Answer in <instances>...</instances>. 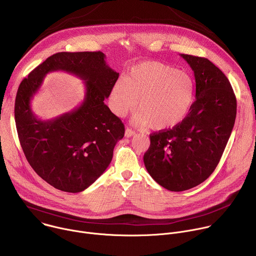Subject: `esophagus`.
I'll return each mask as SVG.
<instances>
[{"label":"esophagus","instance_id":"esophagus-1","mask_svg":"<svg viewBox=\"0 0 256 256\" xmlns=\"http://www.w3.org/2000/svg\"><path fill=\"white\" fill-rule=\"evenodd\" d=\"M134 134H136V132H134L132 130H130V128H126V130L124 136H126V138H132V136H134Z\"/></svg>","mask_w":256,"mask_h":256}]
</instances>
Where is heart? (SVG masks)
Returning a JSON list of instances; mask_svg holds the SVG:
<instances>
[{"mask_svg":"<svg viewBox=\"0 0 256 256\" xmlns=\"http://www.w3.org/2000/svg\"><path fill=\"white\" fill-rule=\"evenodd\" d=\"M139 101H137V99ZM194 101V82L186 72L158 62H144L132 68L110 93L109 105L118 116L138 112L132 122L155 130L172 128L184 120Z\"/></svg>","mask_w":256,"mask_h":256,"instance_id":"heart-1","label":"heart"}]
</instances>
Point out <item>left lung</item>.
<instances>
[{"label": "left lung", "mask_w": 256, "mask_h": 256, "mask_svg": "<svg viewBox=\"0 0 256 256\" xmlns=\"http://www.w3.org/2000/svg\"><path fill=\"white\" fill-rule=\"evenodd\" d=\"M196 79V99L186 118L171 130L150 136L144 155L152 178L171 192L204 182L216 169L231 136L237 102L224 72L208 58L180 54Z\"/></svg>", "instance_id": "left-lung-1"}]
</instances>
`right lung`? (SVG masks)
Returning <instances> with one entry per match:
<instances>
[{
	"label": "right lung",
	"mask_w": 256,
	"mask_h": 256,
	"mask_svg": "<svg viewBox=\"0 0 256 256\" xmlns=\"http://www.w3.org/2000/svg\"><path fill=\"white\" fill-rule=\"evenodd\" d=\"M56 70L83 80L86 97L72 111L42 121L32 114L30 100L46 74ZM118 76L101 52H58L21 82L15 100L21 147L33 170L54 188L72 194L83 192L110 164L116 144L124 136V126L104 100Z\"/></svg>",
	"instance_id": "add662e5"
}]
</instances>
